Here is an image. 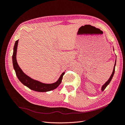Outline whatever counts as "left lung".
Returning <instances> with one entry per match:
<instances>
[{"label":"left lung","instance_id":"obj_1","mask_svg":"<svg viewBox=\"0 0 125 125\" xmlns=\"http://www.w3.org/2000/svg\"><path fill=\"white\" fill-rule=\"evenodd\" d=\"M116 62H115V65H114V70H113V73H112V75H111V76L110 77V78H109V79L108 80V81L107 82L104 84V85L102 86V91H104V89L106 88V87L109 85V83H110V81L112 80V78H113V76H114V73H115V66H116Z\"/></svg>","mask_w":125,"mask_h":125}]
</instances>
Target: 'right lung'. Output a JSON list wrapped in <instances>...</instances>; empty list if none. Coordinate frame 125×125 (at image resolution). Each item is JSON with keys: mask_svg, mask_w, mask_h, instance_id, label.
Wrapping results in <instances>:
<instances>
[{"mask_svg": "<svg viewBox=\"0 0 125 125\" xmlns=\"http://www.w3.org/2000/svg\"><path fill=\"white\" fill-rule=\"evenodd\" d=\"M18 42V40L16 41L14 48H13L12 62L13 68H14L15 70L16 75L20 80V82L25 86L28 87L29 89L38 92H49V91L55 89L57 87H58L62 82V77L64 74H65V72H63L62 74V75L60 76V78L57 82L52 84H46L40 83L38 82V81L31 79L28 76H27L25 73H23L21 68L18 66L16 60V53L17 49Z\"/></svg>", "mask_w": 125, "mask_h": 125, "instance_id": "obj_1", "label": "right lung"}]
</instances>
